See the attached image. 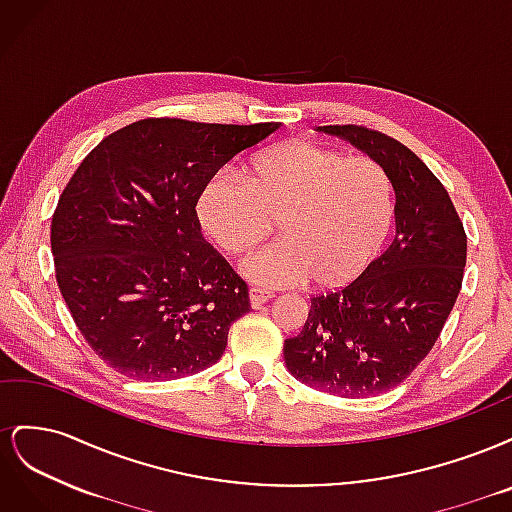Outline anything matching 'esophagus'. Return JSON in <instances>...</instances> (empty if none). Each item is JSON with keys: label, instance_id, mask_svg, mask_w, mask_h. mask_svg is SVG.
I'll return each mask as SVG.
<instances>
[{"label": "esophagus", "instance_id": "esophagus-1", "mask_svg": "<svg viewBox=\"0 0 512 512\" xmlns=\"http://www.w3.org/2000/svg\"><path fill=\"white\" fill-rule=\"evenodd\" d=\"M271 299H273V294H271L269 290L258 288V286H252V288H250V303H252L254 309L262 307V305H265V303L271 301Z\"/></svg>", "mask_w": 512, "mask_h": 512}]
</instances>
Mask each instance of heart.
Returning <instances> with one entry per match:
<instances>
[{"instance_id":"obj_1","label":"heart","mask_w":512,"mask_h":512,"mask_svg":"<svg viewBox=\"0 0 512 512\" xmlns=\"http://www.w3.org/2000/svg\"><path fill=\"white\" fill-rule=\"evenodd\" d=\"M200 224L224 252L265 239L277 220L282 239L245 256L241 269L260 286L316 288L356 280L378 256L395 215L389 173L371 158H346L314 143L260 151L243 179L215 170L196 200Z\"/></svg>"}]
</instances>
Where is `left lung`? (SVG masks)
I'll use <instances>...</instances> for the list:
<instances>
[{"label": "left lung", "instance_id": "1", "mask_svg": "<svg viewBox=\"0 0 512 512\" xmlns=\"http://www.w3.org/2000/svg\"><path fill=\"white\" fill-rule=\"evenodd\" d=\"M318 130L346 138L389 173L395 239L352 284L312 297L284 361L314 389L371 397L404 382L436 344L461 290L468 239L444 185L406 145L363 126Z\"/></svg>", "mask_w": 512, "mask_h": 512}]
</instances>
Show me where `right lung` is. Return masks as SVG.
<instances>
[{
  "label": "right lung",
  "mask_w": 512,
  "mask_h": 512,
  "mask_svg": "<svg viewBox=\"0 0 512 512\" xmlns=\"http://www.w3.org/2000/svg\"><path fill=\"white\" fill-rule=\"evenodd\" d=\"M280 123L151 117L108 134L61 192L55 277L85 342L119 374L175 380L218 363L247 284L203 239L198 192Z\"/></svg>",
  "instance_id": "obj_1"
}]
</instances>
